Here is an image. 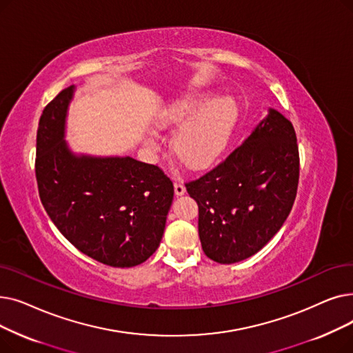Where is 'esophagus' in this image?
<instances>
[{
    "instance_id": "esophagus-1",
    "label": "esophagus",
    "mask_w": 353,
    "mask_h": 353,
    "mask_svg": "<svg viewBox=\"0 0 353 353\" xmlns=\"http://www.w3.org/2000/svg\"><path fill=\"white\" fill-rule=\"evenodd\" d=\"M174 190H175V195H178V196L185 194V187H183V183L181 181L174 182Z\"/></svg>"
}]
</instances>
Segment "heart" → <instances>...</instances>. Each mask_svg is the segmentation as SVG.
I'll return each instance as SVG.
<instances>
[{
    "instance_id": "obj_1",
    "label": "heart",
    "mask_w": 353,
    "mask_h": 353,
    "mask_svg": "<svg viewBox=\"0 0 353 353\" xmlns=\"http://www.w3.org/2000/svg\"><path fill=\"white\" fill-rule=\"evenodd\" d=\"M237 112L231 96L211 99L210 92H195L166 103L155 117V128L165 130L179 125L172 139L174 154L192 170H205L225 150ZM145 143L149 149L159 148L155 135L146 137Z\"/></svg>"
}]
</instances>
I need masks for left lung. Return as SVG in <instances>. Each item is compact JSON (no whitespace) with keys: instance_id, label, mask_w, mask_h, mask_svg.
<instances>
[{"instance_id":"left-lung-1","label":"left lung","mask_w":353,"mask_h":353,"mask_svg":"<svg viewBox=\"0 0 353 353\" xmlns=\"http://www.w3.org/2000/svg\"><path fill=\"white\" fill-rule=\"evenodd\" d=\"M299 183V148L289 119L276 109L212 171L187 182L198 204L207 257L232 264L256 254L289 216Z\"/></svg>"}]
</instances>
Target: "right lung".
<instances>
[{
  "instance_id": "obj_1",
  "label": "right lung",
  "mask_w": 353,
  "mask_h": 353,
  "mask_svg": "<svg viewBox=\"0 0 353 353\" xmlns=\"http://www.w3.org/2000/svg\"><path fill=\"white\" fill-rule=\"evenodd\" d=\"M74 86L61 90L40 117L36 178L41 204L83 254L112 267L152 256L174 199L172 181L130 157L74 154L64 141Z\"/></svg>"
}]
</instances>
